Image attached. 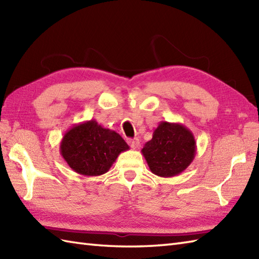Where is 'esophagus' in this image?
I'll list each match as a JSON object with an SVG mask.
<instances>
[{
    "instance_id": "obj_1",
    "label": "esophagus",
    "mask_w": 259,
    "mask_h": 259,
    "mask_svg": "<svg viewBox=\"0 0 259 259\" xmlns=\"http://www.w3.org/2000/svg\"><path fill=\"white\" fill-rule=\"evenodd\" d=\"M129 145H130V147L131 148H133V149H137V148H138V146H139V144H140V142H139V139H130L129 141Z\"/></svg>"
}]
</instances>
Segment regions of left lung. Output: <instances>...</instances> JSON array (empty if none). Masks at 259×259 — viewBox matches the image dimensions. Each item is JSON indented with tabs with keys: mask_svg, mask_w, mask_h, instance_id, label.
Masks as SVG:
<instances>
[{
	"mask_svg": "<svg viewBox=\"0 0 259 259\" xmlns=\"http://www.w3.org/2000/svg\"><path fill=\"white\" fill-rule=\"evenodd\" d=\"M196 150L195 137L187 126L161 121L141 152L152 174L169 178L188 168Z\"/></svg>",
	"mask_w": 259,
	"mask_h": 259,
	"instance_id": "8db88e82",
	"label": "left lung"
}]
</instances>
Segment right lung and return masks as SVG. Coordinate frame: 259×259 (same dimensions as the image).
Listing matches in <instances>:
<instances>
[{
	"mask_svg": "<svg viewBox=\"0 0 259 259\" xmlns=\"http://www.w3.org/2000/svg\"><path fill=\"white\" fill-rule=\"evenodd\" d=\"M129 146L119 134L103 128L96 120L74 124L64 134L60 153L69 167L82 176H101L109 171Z\"/></svg>",
	"mask_w": 259,
	"mask_h": 259,
	"instance_id": "1",
	"label": "right lung"
}]
</instances>
